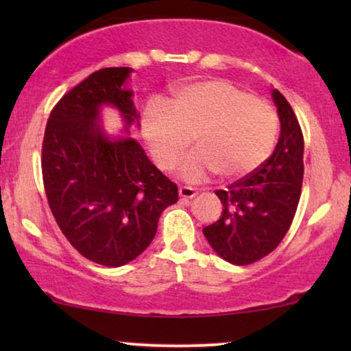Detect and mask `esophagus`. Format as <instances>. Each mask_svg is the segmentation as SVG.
<instances>
[{"mask_svg":"<svg viewBox=\"0 0 351 351\" xmlns=\"http://www.w3.org/2000/svg\"><path fill=\"white\" fill-rule=\"evenodd\" d=\"M196 193H198V191H196L193 186H189V185H182L179 189L180 198H195Z\"/></svg>","mask_w":351,"mask_h":351,"instance_id":"1","label":"esophagus"}]
</instances>
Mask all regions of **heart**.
Listing matches in <instances>:
<instances>
[{"mask_svg":"<svg viewBox=\"0 0 351 351\" xmlns=\"http://www.w3.org/2000/svg\"><path fill=\"white\" fill-rule=\"evenodd\" d=\"M142 132L153 161L172 171L193 138L196 152L184 165L190 179L213 171L220 179L251 174L271 155L278 114L265 100L223 80L177 89L169 99H153L142 117Z\"/></svg>","mask_w":351,"mask_h":351,"instance_id":"heart-1","label":"heart"}]
</instances>
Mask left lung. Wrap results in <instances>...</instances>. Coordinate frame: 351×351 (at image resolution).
<instances>
[{
    "label": "left lung",
    "instance_id": "obj_1",
    "mask_svg": "<svg viewBox=\"0 0 351 351\" xmlns=\"http://www.w3.org/2000/svg\"><path fill=\"white\" fill-rule=\"evenodd\" d=\"M281 121L280 141L263 165L217 190L223 213L203 233L223 261L249 265L275 251L286 237L304 180V134L285 95L273 89Z\"/></svg>",
    "mask_w": 351,
    "mask_h": 351
}]
</instances>
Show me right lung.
Wrapping results in <instances>:
<instances>
[{
	"label": "right lung",
	"instance_id": "add662e5",
	"mask_svg": "<svg viewBox=\"0 0 351 351\" xmlns=\"http://www.w3.org/2000/svg\"><path fill=\"white\" fill-rule=\"evenodd\" d=\"M131 69L110 66L71 88L47 119L41 148L43 184L57 225L81 256L105 267H121L150 246L158 220L179 191L141 143L112 142L99 124L108 104L126 124L137 119L132 93L123 88Z\"/></svg>",
	"mask_w": 351,
	"mask_h": 351
}]
</instances>
